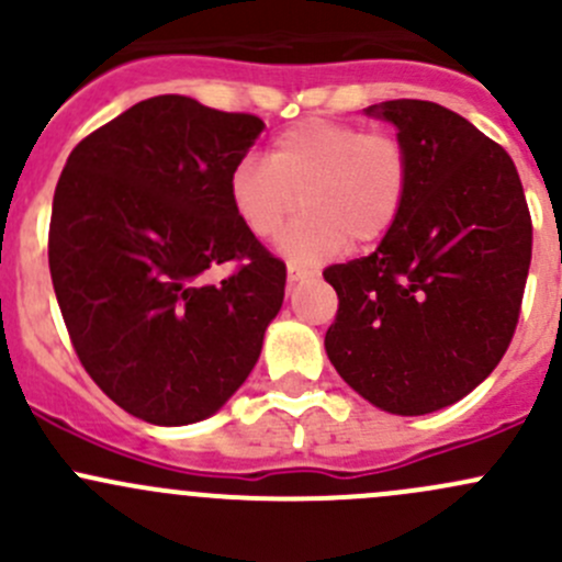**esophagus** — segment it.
<instances>
[{"label":"esophagus","instance_id":"34e87169","mask_svg":"<svg viewBox=\"0 0 562 562\" xmlns=\"http://www.w3.org/2000/svg\"><path fill=\"white\" fill-rule=\"evenodd\" d=\"M317 271L310 269V266H302V263H288V282H302V280H310V277H315Z\"/></svg>","mask_w":562,"mask_h":562}]
</instances>
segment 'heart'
Here are the masks:
<instances>
[{"mask_svg":"<svg viewBox=\"0 0 562 562\" xmlns=\"http://www.w3.org/2000/svg\"><path fill=\"white\" fill-rule=\"evenodd\" d=\"M413 162L405 140L334 119H304L274 138L269 160L241 157L231 171V203L255 239H274L302 263L337 255L348 241L375 245L407 206Z\"/></svg>","mask_w":562,"mask_h":562,"instance_id":"b5f03b06","label":"heart"}]
</instances>
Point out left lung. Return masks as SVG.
I'll list each match as a JSON object with an SVG mask.
<instances>
[{"mask_svg": "<svg viewBox=\"0 0 562 562\" xmlns=\"http://www.w3.org/2000/svg\"><path fill=\"white\" fill-rule=\"evenodd\" d=\"M367 113L400 130L411 195L375 252L323 269L339 299L326 353L372 405L424 416L470 394L512 345L532 220L508 151L468 119L429 100Z\"/></svg>", "mask_w": 562, "mask_h": 562, "instance_id": "left-lung-1", "label": "left lung"}]
</instances>
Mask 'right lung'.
Listing matches in <instances>:
<instances>
[{"instance_id": "right-lung-1", "label": "right lung", "mask_w": 562, "mask_h": 562, "mask_svg": "<svg viewBox=\"0 0 562 562\" xmlns=\"http://www.w3.org/2000/svg\"><path fill=\"white\" fill-rule=\"evenodd\" d=\"M260 130L255 113L160 94L67 157L50 280L78 361L130 416L201 422L258 361L288 271L236 217L228 181ZM223 262L235 269L212 283Z\"/></svg>"}]
</instances>
